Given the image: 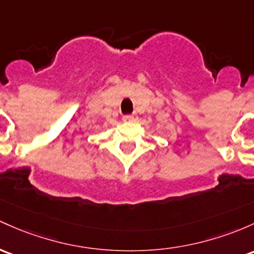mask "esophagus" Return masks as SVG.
I'll use <instances>...</instances> for the list:
<instances>
[{
    "instance_id": "esophagus-1",
    "label": "esophagus",
    "mask_w": 254,
    "mask_h": 254,
    "mask_svg": "<svg viewBox=\"0 0 254 254\" xmlns=\"http://www.w3.org/2000/svg\"><path fill=\"white\" fill-rule=\"evenodd\" d=\"M123 121L127 122V123L135 122V116H132V114H127V116L123 117Z\"/></svg>"
}]
</instances>
